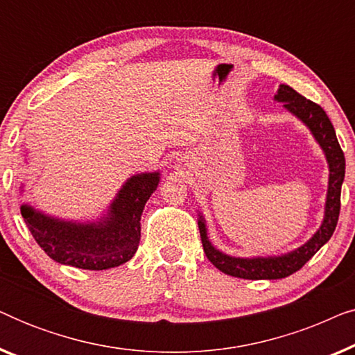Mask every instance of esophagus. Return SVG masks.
Segmentation results:
<instances>
[{
	"mask_svg": "<svg viewBox=\"0 0 355 355\" xmlns=\"http://www.w3.org/2000/svg\"><path fill=\"white\" fill-rule=\"evenodd\" d=\"M184 164H186V159L178 158V166H184Z\"/></svg>",
	"mask_w": 355,
	"mask_h": 355,
	"instance_id": "esophagus-1",
	"label": "esophagus"
}]
</instances>
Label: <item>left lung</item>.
<instances>
[{"label": "left lung", "instance_id": "left-lung-1", "mask_svg": "<svg viewBox=\"0 0 355 355\" xmlns=\"http://www.w3.org/2000/svg\"><path fill=\"white\" fill-rule=\"evenodd\" d=\"M275 100L283 103L291 114H294L295 118L307 125L313 139L317 140V144L323 150L329 169L324 216L317 232L297 249L281 255L250 257V259H247V257H231L218 250L208 239L205 218H203V215H198V230H200L202 244L207 259L223 273L236 276V278L281 279L295 273L327 244L338 225L339 208H341V186L344 181V173H346V159H344V153L339 147L331 121H329L322 106L304 98L289 85L281 84L275 95Z\"/></svg>", "mask_w": 355, "mask_h": 355}]
</instances>
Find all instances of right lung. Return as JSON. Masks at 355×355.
Returning <instances> with one entry per match:
<instances>
[{"mask_svg":"<svg viewBox=\"0 0 355 355\" xmlns=\"http://www.w3.org/2000/svg\"><path fill=\"white\" fill-rule=\"evenodd\" d=\"M158 182L159 171L130 176L96 221L61 220L27 203L21 213L50 259L82 270H108L129 261L137 252L140 216Z\"/></svg>","mask_w":355,"mask_h":355,"instance_id":"obj_1","label":"right lung"}]
</instances>
